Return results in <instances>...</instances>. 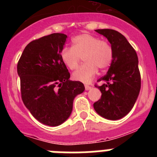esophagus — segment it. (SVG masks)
Here are the masks:
<instances>
[{
  "label": "esophagus",
  "instance_id": "obj_1",
  "mask_svg": "<svg viewBox=\"0 0 157 157\" xmlns=\"http://www.w3.org/2000/svg\"><path fill=\"white\" fill-rule=\"evenodd\" d=\"M85 89H86V90H90L91 89V86H88V85H86Z\"/></svg>",
  "mask_w": 157,
  "mask_h": 157
}]
</instances>
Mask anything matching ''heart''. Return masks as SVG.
<instances>
[{
	"label": "heart",
	"mask_w": 157,
	"mask_h": 157,
	"mask_svg": "<svg viewBox=\"0 0 157 157\" xmlns=\"http://www.w3.org/2000/svg\"><path fill=\"white\" fill-rule=\"evenodd\" d=\"M72 47H66L61 51L63 63L71 70L78 67L81 57L85 64L73 73L76 81L89 82L98 73V68L105 70L113 59V51L108 41L90 34L76 35L71 40Z\"/></svg>",
	"instance_id": "1"
}]
</instances>
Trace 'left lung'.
Returning a JSON list of instances; mask_svg holds the SVG:
<instances>
[{
    "label": "left lung",
    "instance_id": "8db88e82",
    "mask_svg": "<svg viewBox=\"0 0 157 157\" xmlns=\"http://www.w3.org/2000/svg\"><path fill=\"white\" fill-rule=\"evenodd\" d=\"M105 36L113 51L110 67L98 86L101 98L94 104V108L101 117L118 120L127 116L133 109L139 95L141 75L138 58L135 50L124 36L111 29L96 30Z\"/></svg>",
    "mask_w": 157,
    "mask_h": 157
}]
</instances>
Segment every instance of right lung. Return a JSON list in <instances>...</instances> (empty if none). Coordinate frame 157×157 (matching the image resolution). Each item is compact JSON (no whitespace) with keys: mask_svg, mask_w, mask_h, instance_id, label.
<instances>
[{"mask_svg":"<svg viewBox=\"0 0 157 157\" xmlns=\"http://www.w3.org/2000/svg\"><path fill=\"white\" fill-rule=\"evenodd\" d=\"M67 36L54 33L30 42L17 64L23 104L40 123L56 127L71 116L75 98L85 90L71 81L61 59Z\"/></svg>","mask_w":157,"mask_h":157,"instance_id":"1","label":"right lung"}]
</instances>
